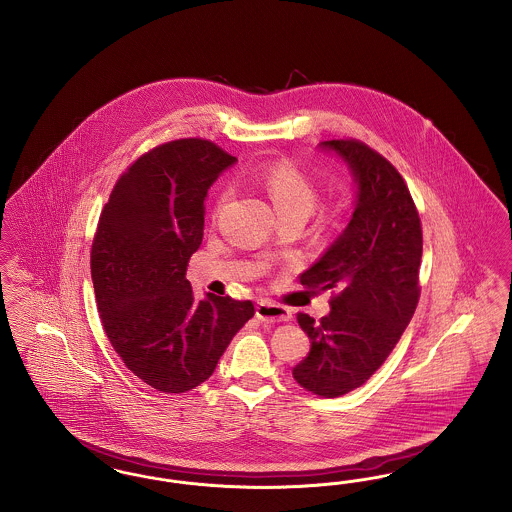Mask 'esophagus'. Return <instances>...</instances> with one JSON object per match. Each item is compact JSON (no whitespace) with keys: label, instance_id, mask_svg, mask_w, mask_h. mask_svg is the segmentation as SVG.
I'll use <instances>...</instances> for the list:
<instances>
[{"label":"esophagus","instance_id":"34e87169","mask_svg":"<svg viewBox=\"0 0 512 512\" xmlns=\"http://www.w3.org/2000/svg\"><path fill=\"white\" fill-rule=\"evenodd\" d=\"M255 315L263 322H286L292 318L290 309H286L282 305H274L270 301H259L255 307Z\"/></svg>","mask_w":512,"mask_h":512}]
</instances>
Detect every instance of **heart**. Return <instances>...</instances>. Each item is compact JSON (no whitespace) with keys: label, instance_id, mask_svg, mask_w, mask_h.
Here are the masks:
<instances>
[{"label":"heart","instance_id":"obj_1","mask_svg":"<svg viewBox=\"0 0 512 512\" xmlns=\"http://www.w3.org/2000/svg\"><path fill=\"white\" fill-rule=\"evenodd\" d=\"M265 186L278 215L303 213L309 217L317 205L318 194L315 184L305 174L293 169L292 165L280 163L272 167L267 172ZM226 199L228 194L222 195L220 203H224Z\"/></svg>","mask_w":512,"mask_h":512}]
</instances>
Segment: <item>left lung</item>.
Instances as JSON below:
<instances>
[{
  "mask_svg": "<svg viewBox=\"0 0 512 512\" xmlns=\"http://www.w3.org/2000/svg\"><path fill=\"white\" fill-rule=\"evenodd\" d=\"M357 186L353 215L322 257L301 274L307 288L332 290L330 313L299 315L309 355L293 366L299 386L340 397L382 366L418 303L422 230L413 197L390 161L355 140L320 142Z\"/></svg>",
  "mask_w": 512,
  "mask_h": 512,
  "instance_id": "obj_1",
  "label": "left lung"
}]
</instances>
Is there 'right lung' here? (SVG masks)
<instances>
[{"mask_svg": "<svg viewBox=\"0 0 512 512\" xmlns=\"http://www.w3.org/2000/svg\"><path fill=\"white\" fill-rule=\"evenodd\" d=\"M238 159L207 140L155 147L109 195L92 245V282L105 334L147 386L184 393L203 384L255 309L205 293L188 261L203 240L209 188Z\"/></svg>", "mask_w": 512, "mask_h": 512, "instance_id": "obj_1", "label": "right lung"}]
</instances>
